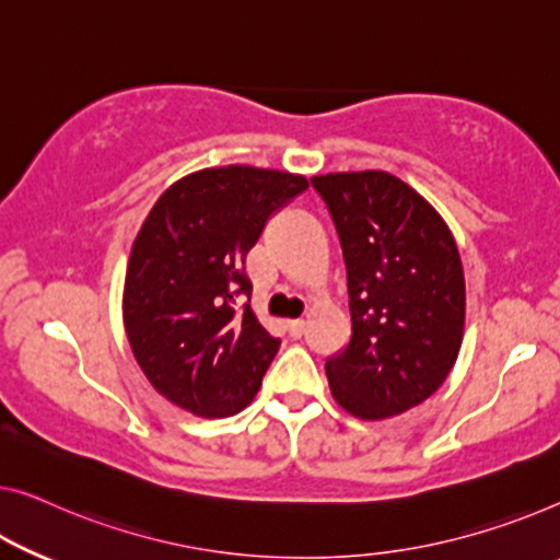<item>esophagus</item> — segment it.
Masks as SVG:
<instances>
[{
	"label": "esophagus",
	"mask_w": 560,
	"mask_h": 560,
	"mask_svg": "<svg viewBox=\"0 0 560 560\" xmlns=\"http://www.w3.org/2000/svg\"><path fill=\"white\" fill-rule=\"evenodd\" d=\"M287 327H289V334H291V337L299 339V337H302V334L306 331V322H304V319H294V322H289Z\"/></svg>",
	"instance_id": "obj_1"
}]
</instances>
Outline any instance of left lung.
Listing matches in <instances>:
<instances>
[{"instance_id": "left-lung-1", "label": "left lung", "mask_w": 560, "mask_h": 560, "mask_svg": "<svg viewBox=\"0 0 560 560\" xmlns=\"http://www.w3.org/2000/svg\"><path fill=\"white\" fill-rule=\"evenodd\" d=\"M347 266L352 339L327 360L349 415L387 420L435 395L465 329V273L442 215L385 171L314 175Z\"/></svg>"}]
</instances>
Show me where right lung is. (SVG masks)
<instances>
[{
  "label": "right lung",
  "mask_w": 560,
  "mask_h": 560,
  "mask_svg": "<svg viewBox=\"0 0 560 560\" xmlns=\"http://www.w3.org/2000/svg\"><path fill=\"white\" fill-rule=\"evenodd\" d=\"M304 175L223 165L175 180L150 208L125 271L122 322L136 362L168 402L196 417L252 405L281 341L236 308L252 296L246 254Z\"/></svg>",
  "instance_id": "obj_1"
}]
</instances>
